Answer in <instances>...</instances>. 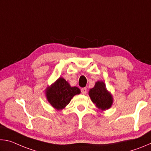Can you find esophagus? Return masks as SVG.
I'll use <instances>...</instances> for the list:
<instances>
[{"instance_id": "obj_1", "label": "esophagus", "mask_w": 151, "mask_h": 151, "mask_svg": "<svg viewBox=\"0 0 151 151\" xmlns=\"http://www.w3.org/2000/svg\"><path fill=\"white\" fill-rule=\"evenodd\" d=\"M86 92H87V91H86V88H83L81 89V93L83 94H86Z\"/></svg>"}]
</instances>
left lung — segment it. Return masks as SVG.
<instances>
[{
	"label": "left lung",
	"mask_w": 151,
	"mask_h": 151,
	"mask_svg": "<svg viewBox=\"0 0 151 151\" xmlns=\"http://www.w3.org/2000/svg\"><path fill=\"white\" fill-rule=\"evenodd\" d=\"M88 95L96 108L102 111L109 109L113 104V96L103 81L96 82L94 87L89 90Z\"/></svg>",
	"instance_id": "obj_1"
}]
</instances>
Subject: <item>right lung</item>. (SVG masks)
I'll use <instances>...</instances> for the list:
<instances>
[{"mask_svg":"<svg viewBox=\"0 0 151 151\" xmlns=\"http://www.w3.org/2000/svg\"><path fill=\"white\" fill-rule=\"evenodd\" d=\"M80 93V89L76 86H71L68 81L63 77L58 78L45 89V95L48 102L57 111L65 109L73 97Z\"/></svg>","mask_w":151,"mask_h":151,"instance_id":"obj_1","label":"right lung"}]
</instances>
